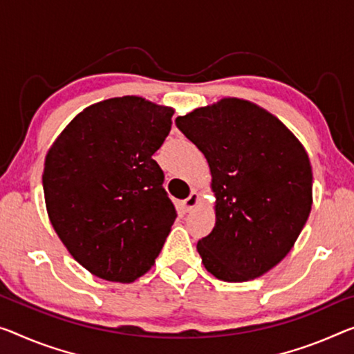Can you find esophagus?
Instances as JSON below:
<instances>
[{
  "label": "esophagus",
  "mask_w": 354,
  "mask_h": 354,
  "mask_svg": "<svg viewBox=\"0 0 354 354\" xmlns=\"http://www.w3.org/2000/svg\"><path fill=\"white\" fill-rule=\"evenodd\" d=\"M198 201H199V193L193 189L187 199L180 201V207L183 212H192L196 207V204H198Z\"/></svg>",
  "instance_id": "34e87169"
}]
</instances>
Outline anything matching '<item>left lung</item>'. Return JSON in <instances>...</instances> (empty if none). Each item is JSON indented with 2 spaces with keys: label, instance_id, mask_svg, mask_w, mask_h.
<instances>
[{
  "label": "left lung",
  "instance_id": "8db88e82",
  "mask_svg": "<svg viewBox=\"0 0 354 354\" xmlns=\"http://www.w3.org/2000/svg\"><path fill=\"white\" fill-rule=\"evenodd\" d=\"M176 124L212 174L216 218L198 242L204 268L223 281L264 275L290 253L312 210L306 149L275 115L239 97L194 109Z\"/></svg>",
  "mask_w": 354,
  "mask_h": 354
}]
</instances>
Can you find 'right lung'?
Masks as SVG:
<instances>
[{
	"label": "right lung",
	"instance_id": "1",
	"mask_svg": "<svg viewBox=\"0 0 354 354\" xmlns=\"http://www.w3.org/2000/svg\"><path fill=\"white\" fill-rule=\"evenodd\" d=\"M172 115L140 96L111 97L75 115L47 151L48 218L71 257L100 279L138 280L169 236L176 207L151 156Z\"/></svg>",
	"mask_w": 354,
	"mask_h": 354
}]
</instances>
